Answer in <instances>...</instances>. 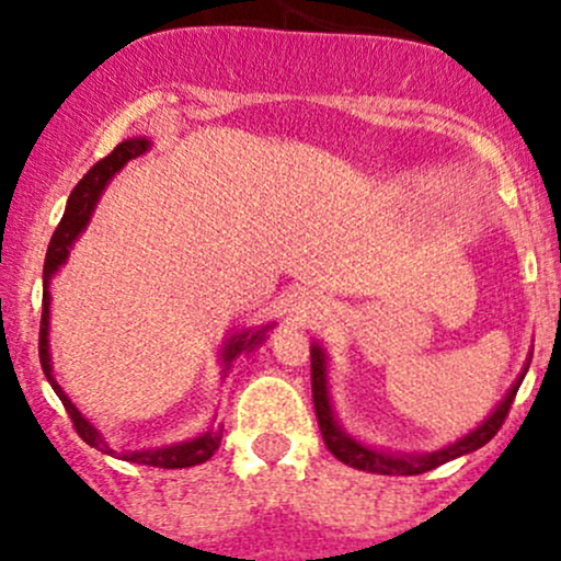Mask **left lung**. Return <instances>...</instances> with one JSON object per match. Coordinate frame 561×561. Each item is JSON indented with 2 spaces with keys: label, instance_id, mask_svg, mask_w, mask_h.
<instances>
[{
  "label": "left lung",
  "instance_id": "8db88e82",
  "mask_svg": "<svg viewBox=\"0 0 561 561\" xmlns=\"http://www.w3.org/2000/svg\"><path fill=\"white\" fill-rule=\"evenodd\" d=\"M527 374V370H524ZM524 374L518 376L516 385L511 387V392L505 394L503 403L494 409V414L489 416L481 427H476L473 433L465 435L462 440L457 444L446 446V449L435 451V454H420V457H405V454H385V451H374L368 446L357 444L352 440L344 430L339 427L333 420V409H330V398H328V370H325V352L320 346H311V398H314V411H317V422H320V433L322 440H325L328 451L333 454L335 459H341L344 465L357 470H368V473H381V476H420L427 473V470L438 468V465L449 462V459L462 457V454L481 449L483 444L497 435V430L503 427L505 416H508L511 405H514V398L522 387Z\"/></svg>",
  "mask_w": 561,
  "mask_h": 561
}]
</instances>
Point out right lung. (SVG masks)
Listing matches in <instances>:
<instances>
[{
	"mask_svg": "<svg viewBox=\"0 0 561 561\" xmlns=\"http://www.w3.org/2000/svg\"><path fill=\"white\" fill-rule=\"evenodd\" d=\"M145 150H147V139H126V141H121V145H117L110 156H104L102 161L93 163V167L88 169V174L82 176L78 185H75L72 196H69V202H67V211H64L61 222H58V228L50 236V244H47V255H45V268H43L45 293H43V320H39V363H43L47 381H50V387L56 389V394L61 398L64 409H67L69 420H72L80 438L85 440L88 446H96L99 451H110V454H117V451H112L110 446L104 444L102 433H96V427H93V424L88 422L78 409H75L72 400L64 394V389L56 385V379H53L50 355H47V320H50V317H47L50 314V296H47V285H50V276L56 274L58 265L67 261L72 241L78 239L82 228H85L88 220H91L93 206H96L104 185L112 180V174H115L117 169H123V163L126 161L141 156ZM265 330L268 328L255 330V333H252V330H247V333L233 335V339L228 341L226 350H222V359H226V365H231L236 355L252 350L257 341H263ZM217 446H220V433H215V430H206L204 435H198L196 440H187V444L167 446V449L121 451V459H126V462H137V465H150V468H167V470L193 468V465L206 462V459L217 451Z\"/></svg>",
	"mask_w": 561,
	"mask_h": 561,
	"instance_id": "add662e5",
	"label": "right lung"
}]
</instances>
